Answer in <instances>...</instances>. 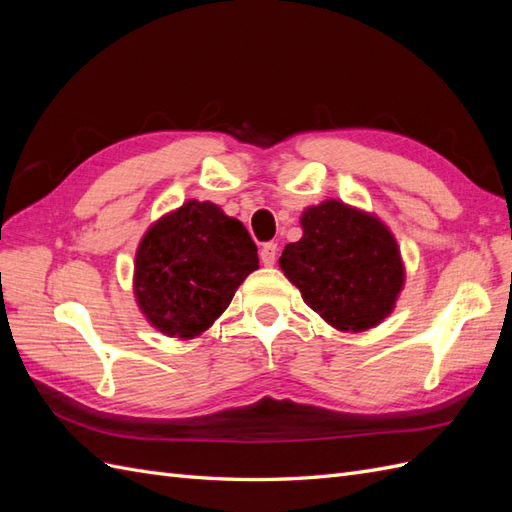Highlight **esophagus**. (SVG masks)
<instances>
[{
    "label": "esophagus",
    "mask_w": 512,
    "mask_h": 512,
    "mask_svg": "<svg viewBox=\"0 0 512 512\" xmlns=\"http://www.w3.org/2000/svg\"><path fill=\"white\" fill-rule=\"evenodd\" d=\"M275 258H277V243L269 241L260 247V260L265 267H273L275 265Z\"/></svg>",
    "instance_id": "obj_1"
}]
</instances>
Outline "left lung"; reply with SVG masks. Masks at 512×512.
<instances>
[{"label": "left lung", "mask_w": 512, "mask_h": 512, "mask_svg": "<svg viewBox=\"0 0 512 512\" xmlns=\"http://www.w3.org/2000/svg\"><path fill=\"white\" fill-rule=\"evenodd\" d=\"M303 237L280 267L303 301L339 331H365L391 314L404 286L397 241L380 220L339 200L309 207Z\"/></svg>", "instance_id": "8db88e82"}]
</instances>
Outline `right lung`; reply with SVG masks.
<instances>
[{
	"mask_svg": "<svg viewBox=\"0 0 512 512\" xmlns=\"http://www.w3.org/2000/svg\"><path fill=\"white\" fill-rule=\"evenodd\" d=\"M256 252L239 220L213 203L188 200L153 224L138 245V307L170 337L200 335L230 305L245 277L258 269Z\"/></svg>",
	"mask_w": 512,
	"mask_h": 512,
	"instance_id": "add662e5",
	"label": "right lung"
}]
</instances>
